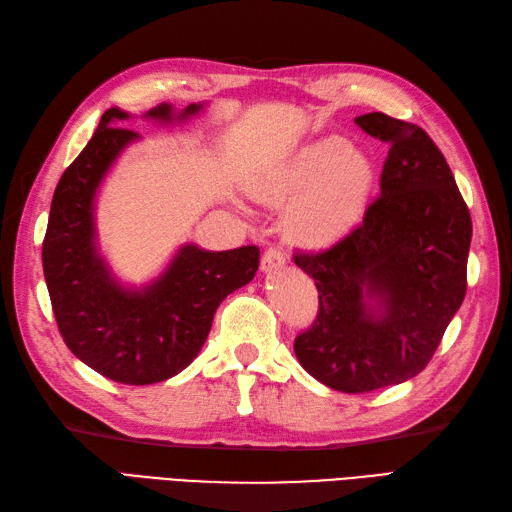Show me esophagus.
I'll list each match as a JSON object with an SVG mask.
<instances>
[{
    "mask_svg": "<svg viewBox=\"0 0 512 512\" xmlns=\"http://www.w3.org/2000/svg\"><path fill=\"white\" fill-rule=\"evenodd\" d=\"M284 252L280 247H269L267 252L263 254V260H260V269L263 271H273V269H280L284 265Z\"/></svg>",
    "mask_w": 512,
    "mask_h": 512,
    "instance_id": "obj_1",
    "label": "esophagus"
}]
</instances>
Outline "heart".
<instances>
[{
  "label": "heart",
  "mask_w": 512,
  "mask_h": 512,
  "mask_svg": "<svg viewBox=\"0 0 512 512\" xmlns=\"http://www.w3.org/2000/svg\"><path fill=\"white\" fill-rule=\"evenodd\" d=\"M373 189V167L343 136L306 143L263 173L254 186L269 204L298 202L286 215V234L297 245L323 249L345 239L360 221Z\"/></svg>",
  "instance_id": "heart-1"
}]
</instances>
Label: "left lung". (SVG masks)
<instances>
[{
	"instance_id": "left-lung-1",
	"label": "left lung",
	"mask_w": 512,
	"mask_h": 512,
	"mask_svg": "<svg viewBox=\"0 0 512 512\" xmlns=\"http://www.w3.org/2000/svg\"><path fill=\"white\" fill-rule=\"evenodd\" d=\"M389 143L380 197L323 252H297L319 313L295 339L310 376L341 393L402 384L426 369L467 291L471 215L441 149L384 112L354 119Z\"/></svg>"
}]
</instances>
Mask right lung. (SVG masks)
Instances as JSON below:
<instances>
[{
	"mask_svg": "<svg viewBox=\"0 0 512 512\" xmlns=\"http://www.w3.org/2000/svg\"><path fill=\"white\" fill-rule=\"evenodd\" d=\"M202 110L160 104L145 119L186 121ZM126 110L108 108L54 191L43 241V271L58 330L84 365L121 384L169 380L193 363L219 304L252 282L256 245L206 252L182 245L169 267L143 289L123 286L97 252L95 195L112 162L139 134L121 128Z\"/></svg>",
	"mask_w": 512,
	"mask_h": 512,
	"instance_id": "1",
	"label": "right lung"
}]
</instances>
